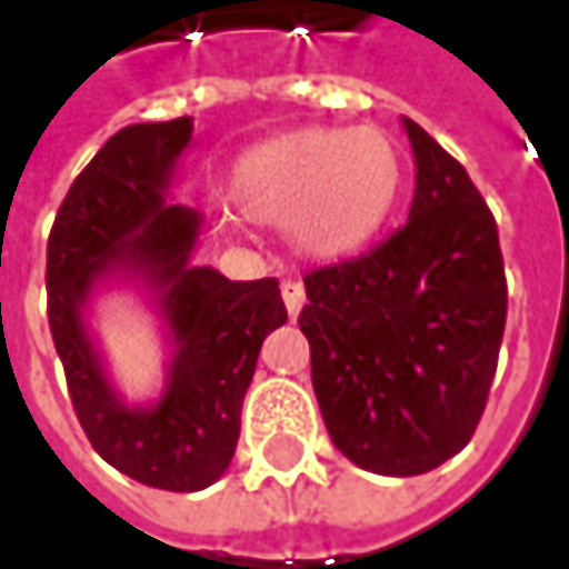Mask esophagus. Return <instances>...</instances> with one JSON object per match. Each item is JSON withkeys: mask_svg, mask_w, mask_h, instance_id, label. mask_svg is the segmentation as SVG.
<instances>
[{"mask_svg": "<svg viewBox=\"0 0 569 569\" xmlns=\"http://www.w3.org/2000/svg\"><path fill=\"white\" fill-rule=\"evenodd\" d=\"M283 302L289 319H296V316L302 312V302H306V289H302V283H296V280L283 283Z\"/></svg>", "mask_w": 569, "mask_h": 569, "instance_id": "34e87169", "label": "esophagus"}]
</instances>
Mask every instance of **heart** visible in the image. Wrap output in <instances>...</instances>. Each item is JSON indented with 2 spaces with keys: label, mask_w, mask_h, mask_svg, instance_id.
<instances>
[{
  "label": "heart",
  "mask_w": 569,
  "mask_h": 569,
  "mask_svg": "<svg viewBox=\"0 0 569 569\" xmlns=\"http://www.w3.org/2000/svg\"><path fill=\"white\" fill-rule=\"evenodd\" d=\"M405 183L398 141L376 128H299L250 148L230 171L240 217L286 227L312 260L362 250L396 210Z\"/></svg>",
  "instance_id": "1"
}]
</instances>
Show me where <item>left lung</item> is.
Listing matches in <instances>:
<instances>
[{
  "label": "left lung",
  "mask_w": 569,
  "mask_h": 569,
  "mask_svg": "<svg viewBox=\"0 0 569 569\" xmlns=\"http://www.w3.org/2000/svg\"><path fill=\"white\" fill-rule=\"evenodd\" d=\"M408 223L369 253L306 277L299 329L332 445L411 478L475 435L508 319L498 223L468 171L411 118Z\"/></svg>",
  "instance_id": "1"
}]
</instances>
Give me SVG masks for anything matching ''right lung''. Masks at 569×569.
<instances>
[{
  "instance_id": "add662e5",
  "label": "right lung",
  "mask_w": 569,
  "mask_h": 569,
  "mask_svg": "<svg viewBox=\"0 0 569 569\" xmlns=\"http://www.w3.org/2000/svg\"><path fill=\"white\" fill-rule=\"evenodd\" d=\"M193 118L128 124L74 177L49 237V326L68 396L94 451L161 491H203L240 438V408L263 339L286 322L277 280L193 267L203 217L168 200ZM138 282L166 322L172 362L154 402L113 389L87 326L98 288Z\"/></svg>"
}]
</instances>
